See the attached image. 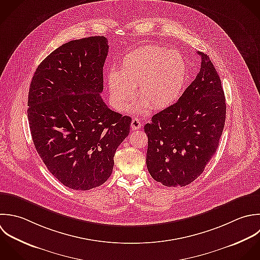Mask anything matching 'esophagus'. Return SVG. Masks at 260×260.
Listing matches in <instances>:
<instances>
[{
  "label": "esophagus",
  "mask_w": 260,
  "mask_h": 260,
  "mask_svg": "<svg viewBox=\"0 0 260 260\" xmlns=\"http://www.w3.org/2000/svg\"><path fill=\"white\" fill-rule=\"evenodd\" d=\"M131 127H132L133 131H137V129L141 128V127H142V122H141V120L138 119V118H133Z\"/></svg>",
  "instance_id": "esophagus-1"
}]
</instances>
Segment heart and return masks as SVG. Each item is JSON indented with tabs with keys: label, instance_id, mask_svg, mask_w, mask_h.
I'll use <instances>...</instances> for the list:
<instances>
[{
	"label": "heart",
	"instance_id": "obj_1",
	"mask_svg": "<svg viewBox=\"0 0 260 260\" xmlns=\"http://www.w3.org/2000/svg\"><path fill=\"white\" fill-rule=\"evenodd\" d=\"M187 79L186 62L177 50L147 45L125 54L119 71L111 69L107 74V86L112 106L117 111L127 109L137 95L141 100L135 111L150 106L163 109L172 105L181 95Z\"/></svg>",
	"mask_w": 260,
	"mask_h": 260
}]
</instances>
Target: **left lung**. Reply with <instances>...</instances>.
<instances>
[{"label": "left lung", "mask_w": 260, "mask_h": 260, "mask_svg": "<svg viewBox=\"0 0 260 260\" xmlns=\"http://www.w3.org/2000/svg\"><path fill=\"white\" fill-rule=\"evenodd\" d=\"M200 73L176 103L145 125L146 163L151 176L169 187L194 181L215 155L226 119L221 79L201 51Z\"/></svg>", "instance_id": "1"}]
</instances>
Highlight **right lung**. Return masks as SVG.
<instances>
[{
    "label": "right lung",
    "instance_id": "add662e5",
    "mask_svg": "<svg viewBox=\"0 0 260 260\" xmlns=\"http://www.w3.org/2000/svg\"><path fill=\"white\" fill-rule=\"evenodd\" d=\"M104 36L69 41L37 67L28 93L33 144L48 171L64 186L89 190L111 175L114 154L132 118L103 102Z\"/></svg>",
    "mask_w": 260,
    "mask_h": 260
}]
</instances>
